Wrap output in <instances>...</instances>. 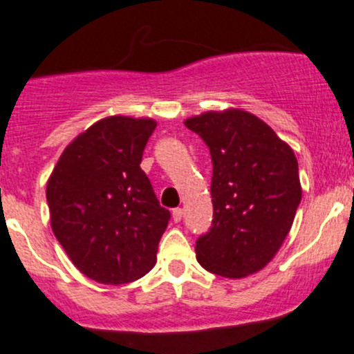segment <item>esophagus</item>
I'll use <instances>...</instances> for the list:
<instances>
[{
  "label": "esophagus",
  "mask_w": 354,
  "mask_h": 354,
  "mask_svg": "<svg viewBox=\"0 0 354 354\" xmlns=\"http://www.w3.org/2000/svg\"><path fill=\"white\" fill-rule=\"evenodd\" d=\"M181 217H183V210H181L180 207H178V209H173V221H174V223H180Z\"/></svg>",
  "instance_id": "esophagus-1"
}]
</instances>
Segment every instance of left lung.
Wrapping results in <instances>:
<instances>
[{
  "mask_svg": "<svg viewBox=\"0 0 354 354\" xmlns=\"http://www.w3.org/2000/svg\"><path fill=\"white\" fill-rule=\"evenodd\" d=\"M212 159V226L197 240L200 266L241 279L267 266L286 240L301 200L298 160L276 131L241 109L185 121Z\"/></svg>",
  "mask_w": 354,
  "mask_h": 354,
  "instance_id": "obj_1",
  "label": "left lung"
}]
</instances>
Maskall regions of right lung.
Here are the masks:
<instances>
[{"mask_svg": "<svg viewBox=\"0 0 354 354\" xmlns=\"http://www.w3.org/2000/svg\"><path fill=\"white\" fill-rule=\"evenodd\" d=\"M156 127L149 118H104L68 145L49 176L53 233L75 267L101 284L137 281L156 263L171 217L140 167Z\"/></svg>", "mask_w": 354, "mask_h": 354, "instance_id": "obj_1", "label": "right lung"}]
</instances>
